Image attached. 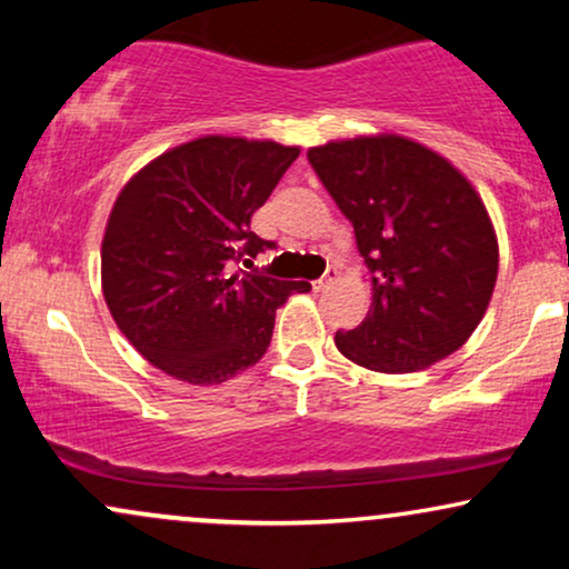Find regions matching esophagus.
Wrapping results in <instances>:
<instances>
[{
    "label": "esophagus",
    "instance_id": "1",
    "mask_svg": "<svg viewBox=\"0 0 569 569\" xmlns=\"http://www.w3.org/2000/svg\"><path fill=\"white\" fill-rule=\"evenodd\" d=\"M335 280H337V270H335V267H329V270H326V272H323V276L316 280V289H318V291L329 289V286H331V283H335Z\"/></svg>",
    "mask_w": 569,
    "mask_h": 569
}]
</instances>
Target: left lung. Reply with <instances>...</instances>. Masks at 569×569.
I'll use <instances>...</instances> for the list:
<instances>
[{
  "label": "left lung",
  "instance_id": "left-lung-1",
  "mask_svg": "<svg viewBox=\"0 0 569 569\" xmlns=\"http://www.w3.org/2000/svg\"><path fill=\"white\" fill-rule=\"evenodd\" d=\"M307 160L371 272L367 318L337 331L339 352L393 375L462 348L498 280V238L466 176L401 136L331 141Z\"/></svg>",
  "mask_w": 569,
  "mask_h": 569
}]
</instances>
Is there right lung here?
Instances as JSON below:
<instances>
[{
    "label": "right lung",
    "instance_id": "1",
    "mask_svg": "<svg viewBox=\"0 0 569 569\" xmlns=\"http://www.w3.org/2000/svg\"><path fill=\"white\" fill-rule=\"evenodd\" d=\"M297 158V147L276 141L206 136L160 154L120 192L101 246L103 299L166 375L219 385L253 367L278 307L310 289L234 270L276 248L251 232V217Z\"/></svg>",
    "mask_w": 569,
    "mask_h": 569
}]
</instances>
